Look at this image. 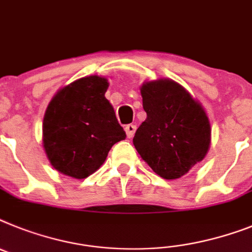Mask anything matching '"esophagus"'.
<instances>
[{
	"mask_svg": "<svg viewBox=\"0 0 252 252\" xmlns=\"http://www.w3.org/2000/svg\"><path fill=\"white\" fill-rule=\"evenodd\" d=\"M125 131H126V135H127L128 139L135 135V131H136V126L135 125H126V127H125Z\"/></svg>",
	"mask_w": 252,
	"mask_h": 252,
	"instance_id": "34e87169",
	"label": "esophagus"
}]
</instances>
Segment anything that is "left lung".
Listing matches in <instances>:
<instances>
[{"instance_id":"obj_1","label":"left lung","mask_w":252,"mask_h":252,"mask_svg":"<svg viewBox=\"0 0 252 252\" xmlns=\"http://www.w3.org/2000/svg\"><path fill=\"white\" fill-rule=\"evenodd\" d=\"M141 96L147 120L132 139L137 153L160 177H182L209 149L205 111L180 84L168 79L145 83Z\"/></svg>"}]
</instances>
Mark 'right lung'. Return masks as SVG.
I'll return each instance as SVG.
<instances>
[{
	"mask_svg": "<svg viewBox=\"0 0 252 252\" xmlns=\"http://www.w3.org/2000/svg\"><path fill=\"white\" fill-rule=\"evenodd\" d=\"M108 81L87 76L62 88L47 107L43 147L51 164L66 176L85 178L99 168L126 132L105 99Z\"/></svg>",
	"mask_w": 252,
	"mask_h": 252,
	"instance_id": "1",
	"label": "right lung"
}]
</instances>
